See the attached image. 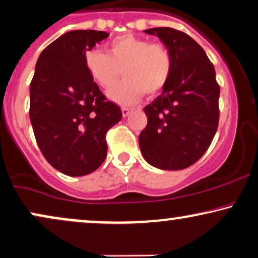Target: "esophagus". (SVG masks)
I'll return each mask as SVG.
<instances>
[{
	"label": "esophagus",
	"instance_id": "1",
	"mask_svg": "<svg viewBox=\"0 0 258 258\" xmlns=\"http://www.w3.org/2000/svg\"><path fill=\"white\" fill-rule=\"evenodd\" d=\"M121 112H122V115H123V116H127L130 113L132 112V109H131V108H127V107H122Z\"/></svg>",
	"mask_w": 258,
	"mask_h": 258
}]
</instances>
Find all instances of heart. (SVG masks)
<instances>
[{"label":"heart","instance_id":"b5f03b06","mask_svg":"<svg viewBox=\"0 0 258 258\" xmlns=\"http://www.w3.org/2000/svg\"><path fill=\"white\" fill-rule=\"evenodd\" d=\"M86 65L102 89L112 88L122 71L125 80L108 91V97L121 106H131L145 93L153 96L164 89L172 73V57L161 42L123 34L112 39L105 52H87Z\"/></svg>","mask_w":258,"mask_h":258}]
</instances>
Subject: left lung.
<instances>
[{"instance_id":"8db88e82","label":"left lung","mask_w":258,"mask_h":258,"mask_svg":"<svg viewBox=\"0 0 258 258\" xmlns=\"http://www.w3.org/2000/svg\"><path fill=\"white\" fill-rule=\"evenodd\" d=\"M156 34L172 57L170 80L144 108L148 125L139 135L144 158L163 170H181L210 148L219 123L220 87L206 52L184 32L170 27L144 31Z\"/></svg>"}]
</instances>
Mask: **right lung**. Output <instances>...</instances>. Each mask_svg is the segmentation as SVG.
<instances>
[{"label": "right lung", "mask_w": 258, "mask_h": 258, "mask_svg": "<svg viewBox=\"0 0 258 258\" xmlns=\"http://www.w3.org/2000/svg\"><path fill=\"white\" fill-rule=\"evenodd\" d=\"M108 33L71 31L41 52L29 87V119L39 149L69 176L95 171L107 156L106 135L122 118L86 65V52Z\"/></svg>", "instance_id": "1"}]
</instances>
